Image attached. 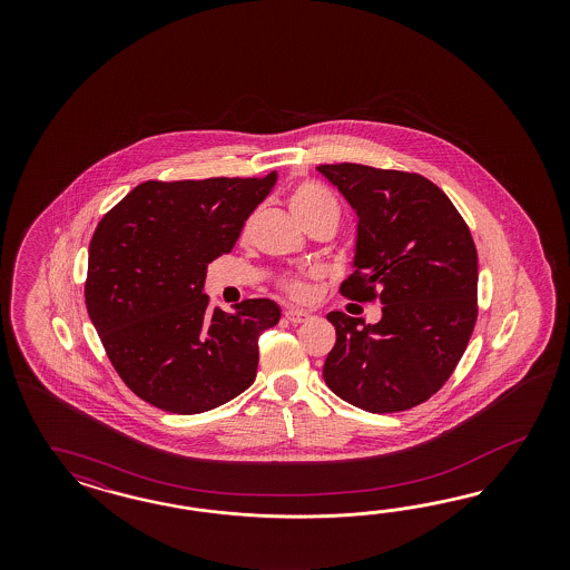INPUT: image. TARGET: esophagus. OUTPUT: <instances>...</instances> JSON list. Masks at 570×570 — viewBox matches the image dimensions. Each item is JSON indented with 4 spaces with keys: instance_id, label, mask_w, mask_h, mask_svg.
Returning <instances> with one entry per match:
<instances>
[{
    "instance_id": "esophagus-1",
    "label": "esophagus",
    "mask_w": 570,
    "mask_h": 570,
    "mask_svg": "<svg viewBox=\"0 0 570 570\" xmlns=\"http://www.w3.org/2000/svg\"><path fill=\"white\" fill-rule=\"evenodd\" d=\"M284 317L291 322V324H303L309 320V313L301 309H286L284 311Z\"/></svg>"
}]
</instances>
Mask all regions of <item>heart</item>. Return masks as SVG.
Listing matches in <instances>:
<instances>
[{"label":"heart","instance_id":"heart-1","mask_svg":"<svg viewBox=\"0 0 570 570\" xmlns=\"http://www.w3.org/2000/svg\"><path fill=\"white\" fill-rule=\"evenodd\" d=\"M288 205L293 208L296 219L303 225H309L313 222L338 224L341 219V207L334 194L315 181H301L298 186H294L288 196ZM253 219L255 217L246 219L244 234L250 229ZM279 288L288 296H293L294 301H307L311 296V284L303 277H284L279 282Z\"/></svg>","mask_w":570,"mask_h":570}]
</instances>
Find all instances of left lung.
Segmentation results:
<instances>
[{"label":"left lung","instance_id":"left-lung-1","mask_svg":"<svg viewBox=\"0 0 570 570\" xmlns=\"http://www.w3.org/2000/svg\"><path fill=\"white\" fill-rule=\"evenodd\" d=\"M317 171L357 213L355 272L341 293L382 303L379 324L328 313L336 345L324 380L334 395L372 414L415 407L448 382L476 324L479 259L470 229L448 194L417 173L355 163Z\"/></svg>","mask_w":570,"mask_h":570}]
</instances>
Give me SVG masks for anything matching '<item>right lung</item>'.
<instances>
[{
	"label": "right lung",
	"mask_w": 570,
	"mask_h": 570,
	"mask_svg": "<svg viewBox=\"0 0 570 570\" xmlns=\"http://www.w3.org/2000/svg\"><path fill=\"white\" fill-rule=\"evenodd\" d=\"M265 177L144 181L110 208L89 242L86 305L122 382L158 410L200 414L257 376L261 332L279 322L269 298L232 313L208 307V263L229 253L276 186Z\"/></svg>",
	"instance_id": "obj_1"
}]
</instances>
